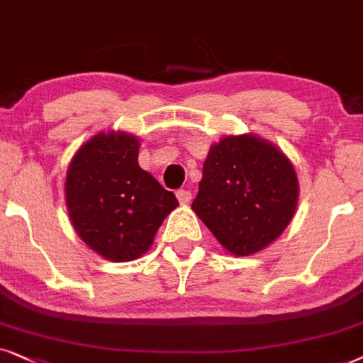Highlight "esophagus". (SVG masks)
I'll use <instances>...</instances> for the list:
<instances>
[{
    "label": "esophagus",
    "mask_w": 363,
    "mask_h": 363,
    "mask_svg": "<svg viewBox=\"0 0 363 363\" xmlns=\"http://www.w3.org/2000/svg\"><path fill=\"white\" fill-rule=\"evenodd\" d=\"M176 196H177V199H179V202H181V204H189L191 199H192L191 191H187V189H179L176 192Z\"/></svg>",
    "instance_id": "obj_1"
}]
</instances>
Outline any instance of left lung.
Wrapping results in <instances>:
<instances>
[{"mask_svg": "<svg viewBox=\"0 0 363 363\" xmlns=\"http://www.w3.org/2000/svg\"><path fill=\"white\" fill-rule=\"evenodd\" d=\"M297 196L296 171L277 147L227 136L211 147L192 209L229 252L250 255L282 234Z\"/></svg>", "mask_w": 363, "mask_h": 363, "instance_id": "1", "label": "left lung"}]
</instances>
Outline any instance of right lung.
Masks as SVG:
<instances>
[{
    "mask_svg": "<svg viewBox=\"0 0 363 363\" xmlns=\"http://www.w3.org/2000/svg\"><path fill=\"white\" fill-rule=\"evenodd\" d=\"M139 141L123 133H101L72 157L66 204L79 238L114 262L149 250L169 212L179 206L138 162Z\"/></svg>",
    "mask_w": 363,
    "mask_h": 363,
    "instance_id": "right-lung-1",
    "label": "right lung"
}]
</instances>
